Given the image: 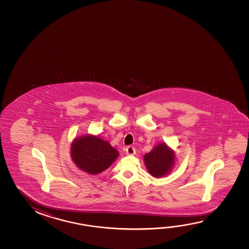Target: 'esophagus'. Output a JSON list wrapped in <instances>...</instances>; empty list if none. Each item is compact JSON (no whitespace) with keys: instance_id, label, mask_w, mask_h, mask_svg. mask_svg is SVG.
<instances>
[{"instance_id":"1","label":"esophagus","mask_w":249,"mask_h":249,"mask_svg":"<svg viewBox=\"0 0 249 249\" xmlns=\"http://www.w3.org/2000/svg\"><path fill=\"white\" fill-rule=\"evenodd\" d=\"M126 153L127 155H134L135 154V148L134 147H131V146H128V147L126 148Z\"/></svg>"}]
</instances>
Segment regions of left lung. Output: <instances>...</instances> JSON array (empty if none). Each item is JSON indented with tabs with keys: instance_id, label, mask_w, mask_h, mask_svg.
<instances>
[{
	"instance_id": "left-lung-1",
	"label": "left lung",
	"mask_w": 249,
	"mask_h": 249,
	"mask_svg": "<svg viewBox=\"0 0 249 249\" xmlns=\"http://www.w3.org/2000/svg\"><path fill=\"white\" fill-rule=\"evenodd\" d=\"M144 162L151 176L160 178L171 171L175 164V154L166 143H160L144 155Z\"/></svg>"
}]
</instances>
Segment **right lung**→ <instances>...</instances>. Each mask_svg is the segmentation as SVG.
<instances>
[{"instance_id":"add662e5","label":"right lung","mask_w":249,"mask_h":249,"mask_svg":"<svg viewBox=\"0 0 249 249\" xmlns=\"http://www.w3.org/2000/svg\"><path fill=\"white\" fill-rule=\"evenodd\" d=\"M118 155V151L109 143L94 135L75 138L71 145L73 162L90 175H97L106 170Z\"/></svg>"}]
</instances>
